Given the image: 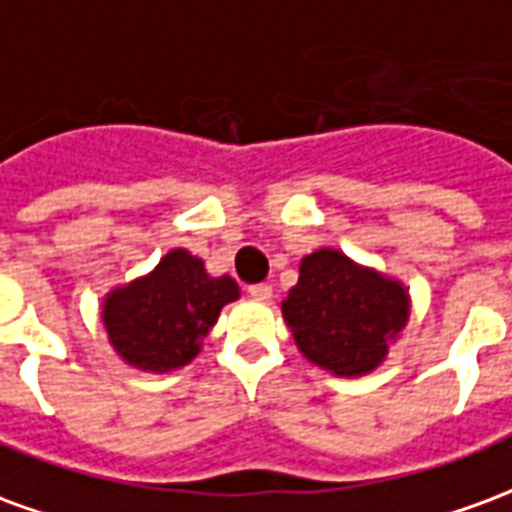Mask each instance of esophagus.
Returning a JSON list of instances; mask_svg holds the SVG:
<instances>
[{"label":"esophagus","instance_id":"obj_1","mask_svg":"<svg viewBox=\"0 0 512 512\" xmlns=\"http://www.w3.org/2000/svg\"><path fill=\"white\" fill-rule=\"evenodd\" d=\"M246 293H249L255 301H271V296H274V290H271V285H266V282H260V285H249Z\"/></svg>","mask_w":512,"mask_h":512}]
</instances>
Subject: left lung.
Segmentation results:
<instances>
[{
    "label": "left lung",
    "mask_w": 512,
    "mask_h": 512,
    "mask_svg": "<svg viewBox=\"0 0 512 512\" xmlns=\"http://www.w3.org/2000/svg\"><path fill=\"white\" fill-rule=\"evenodd\" d=\"M408 315L411 296L400 279L332 246L301 257L299 282L282 301V318L301 354L343 378L373 373L406 329Z\"/></svg>",
    "instance_id": "obj_1"
}]
</instances>
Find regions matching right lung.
I'll return each instance as SVG.
<instances>
[{"label":"right lung","instance_id":"add662e5","mask_svg":"<svg viewBox=\"0 0 512 512\" xmlns=\"http://www.w3.org/2000/svg\"><path fill=\"white\" fill-rule=\"evenodd\" d=\"M238 296L233 277H211L200 257L172 249L150 274L106 293L101 321L126 365L169 373L200 354L222 307Z\"/></svg>","mask_w":512,"mask_h":512}]
</instances>
